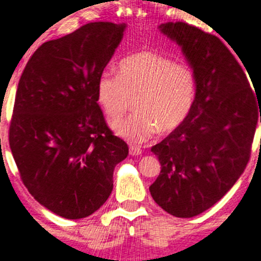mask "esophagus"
Instances as JSON below:
<instances>
[{"label":"esophagus","instance_id":"esophagus-1","mask_svg":"<svg viewBox=\"0 0 261 261\" xmlns=\"http://www.w3.org/2000/svg\"><path fill=\"white\" fill-rule=\"evenodd\" d=\"M141 146L139 145H134V144H131L130 145V154L131 155H140L141 154Z\"/></svg>","mask_w":261,"mask_h":261}]
</instances>
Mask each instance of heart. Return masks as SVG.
Listing matches in <instances>:
<instances>
[{
	"label": "heart",
	"mask_w": 261,
	"mask_h": 261,
	"mask_svg": "<svg viewBox=\"0 0 261 261\" xmlns=\"http://www.w3.org/2000/svg\"><path fill=\"white\" fill-rule=\"evenodd\" d=\"M198 95V77L190 65L155 52L141 50L118 62L117 75L103 72L97 100L111 120L131 108L136 112L112 123L117 135L140 144L154 134H169L185 122Z\"/></svg>",
	"instance_id": "1"
}]
</instances>
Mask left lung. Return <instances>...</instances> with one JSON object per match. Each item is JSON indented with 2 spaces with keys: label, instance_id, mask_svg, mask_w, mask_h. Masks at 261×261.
I'll return each instance as SVG.
<instances>
[{
  "label": "left lung",
  "instance_id": "8db88e82",
  "mask_svg": "<svg viewBox=\"0 0 261 261\" xmlns=\"http://www.w3.org/2000/svg\"><path fill=\"white\" fill-rule=\"evenodd\" d=\"M159 30L196 72L198 95L185 122L151 148L162 169L149 190L167 213L191 218L221 200L246 168L261 97L218 37L182 21Z\"/></svg>",
  "mask_w": 261,
  "mask_h": 261
}]
</instances>
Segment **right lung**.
<instances>
[{
    "label": "right lung",
    "instance_id": "obj_1",
    "mask_svg": "<svg viewBox=\"0 0 261 261\" xmlns=\"http://www.w3.org/2000/svg\"><path fill=\"white\" fill-rule=\"evenodd\" d=\"M126 24L89 22L45 42L22 71L9 143L22 184L48 211L89 217L110 198L113 169L128 154L97 100V82Z\"/></svg>",
    "mask_w": 261,
    "mask_h": 261
}]
</instances>
